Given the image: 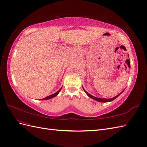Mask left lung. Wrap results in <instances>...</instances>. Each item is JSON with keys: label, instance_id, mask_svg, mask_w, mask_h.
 <instances>
[{"label": "left lung", "instance_id": "1", "mask_svg": "<svg viewBox=\"0 0 147 147\" xmlns=\"http://www.w3.org/2000/svg\"><path fill=\"white\" fill-rule=\"evenodd\" d=\"M83 89H84V92H86V94L88 96H89V97L90 98H92V99H94V100H96V101L100 102H108L113 101V100H115V98H116L118 97L119 95H120V94L123 92V91L121 92L119 94H118V95H116V97H113V98H97V97H94V96H92V95H90V94L88 93V92H87V91H86V90H84V88H83Z\"/></svg>", "mask_w": 147, "mask_h": 147}]
</instances>
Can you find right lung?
<instances>
[{
  "label": "right lung",
  "mask_w": 147,
  "mask_h": 147,
  "mask_svg": "<svg viewBox=\"0 0 147 147\" xmlns=\"http://www.w3.org/2000/svg\"><path fill=\"white\" fill-rule=\"evenodd\" d=\"M61 89H61H60V90H58L56 92V93L53 94H52V95H49V96H47V97H45V98H42V99H41V100H48V99H50V98H53V97H56V96L58 94V93H59V92H60Z\"/></svg>",
  "instance_id": "add662e5"
}]
</instances>
